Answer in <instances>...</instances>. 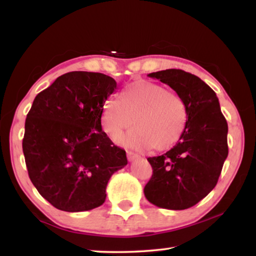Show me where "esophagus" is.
<instances>
[{
	"instance_id": "1",
	"label": "esophagus",
	"mask_w": 256,
	"mask_h": 256,
	"mask_svg": "<svg viewBox=\"0 0 256 256\" xmlns=\"http://www.w3.org/2000/svg\"><path fill=\"white\" fill-rule=\"evenodd\" d=\"M126 154H128V162H133V160H136V159L140 158V156L132 152V151H126Z\"/></svg>"
}]
</instances>
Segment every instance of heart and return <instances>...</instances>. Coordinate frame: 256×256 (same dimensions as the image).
Wrapping results in <instances>:
<instances>
[{"mask_svg": "<svg viewBox=\"0 0 256 256\" xmlns=\"http://www.w3.org/2000/svg\"><path fill=\"white\" fill-rule=\"evenodd\" d=\"M136 125L118 141L128 148L164 151L174 146L185 131L188 108L178 94L154 82L136 80L128 84L118 98L104 105L102 122L110 136Z\"/></svg>", "mask_w": 256, "mask_h": 256, "instance_id": "1", "label": "heart"}]
</instances>
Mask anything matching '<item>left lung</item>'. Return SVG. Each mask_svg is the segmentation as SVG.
Instances as JSON below:
<instances>
[{"label": "left lung", "mask_w": 256, "mask_h": 256, "mask_svg": "<svg viewBox=\"0 0 256 256\" xmlns=\"http://www.w3.org/2000/svg\"><path fill=\"white\" fill-rule=\"evenodd\" d=\"M148 76L168 84L184 99L188 123L170 151L148 158L152 176L144 186V196L162 209H188L216 185L228 156L227 120L216 92L198 76L177 68Z\"/></svg>", "instance_id": "obj_1"}]
</instances>
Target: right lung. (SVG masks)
Wrapping results in <instances>:
<instances>
[{"instance_id":"add662e5","label":"right lung","mask_w":256,"mask_h":256,"mask_svg":"<svg viewBox=\"0 0 256 256\" xmlns=\"http://www.w3.org/2000/svg\"><path fill=\"white\" fill-rule=\"evenodd\" d=\"M116 81L102 73L73 71L34 98L26 118L22 150L28 175L56 209L100 206L108 180L126 166L125 150L102 130V115Z\"/></svg>"}]
</instances>
